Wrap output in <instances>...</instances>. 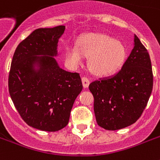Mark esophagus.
I'll use <instances>...</instances> for the list:
<instances>
[{"instance_id": "esophagus-1", "label": "esophagus", "mask_w": 160, "mask_h": 160, "mask_svg": "<svg viewBox=\"0 0 160 160\" xmlns=\"http://www.w3.org/2000/svg\"><path fill=\"white\" fill-rule=\"evenodd\" d=\"M82 84L84 88H88L89 87V85H90V80L89 79H87L86 77H82Z\"/></svg>"}]
</instances>
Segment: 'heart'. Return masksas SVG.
I'll list each match as a JSON object with an SVG mask.
<instances>
[{
    "mask_svg": "<svg viewBox=\"0 0 160 160\" xmlns=\"http://www.w3.org/2000/svg\"><path fill=\"white\" fill-rule=\"evenodd\" d=\"M89 57L88 65L97 76H108L121 67L126 58V50L119 41L103 34H86L76 45L65 47L64 59L68 68L75 70Z\"/></svg>",
    "mask_w": 160,
    "mask_h": 160,
    "instance_id": "b5f03b06",
    "label": "heart"
}]
</instances>
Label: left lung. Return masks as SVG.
Here are the masks:
<instances>
[{
    "instance_id": "1",
    "label": "left lung",
    "mask_w": 160,
    "mask_h": 160,
    "mask_svg": "<svg viewBox=\"0 0 160 160\" xmlns=\"http://www.w3.org/2000/svg\"><path fill=\"white\" fill-rule=\"evenodd\" d=\"M94 111L99 126L117 130L131 125L141 116L153 89L151 60L134 35V48L121 70L110 77L90 83Z\"/></svg>"
}]
</instances>
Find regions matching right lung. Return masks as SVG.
Wrapping results in <instances>:
<instances>
[{
	"label": "right lung",
	"mask_w": 160,
	"mask_h": 160,
	"mask_svg": "<svg viewBox=\"0 0 160 160\" xmlns=\"http://www.w3.org/2000/svg\"><path fill=\"white\" fill-rule=\"evenodd\" d=\"M65 26L39 28L16 47L9 74V93L23 120L43 131L69 123L74 102L83 89L78 73L60 67L58 41Z\"/></svg>",
	"instance_id": "obj_1"
}]
</instances>
